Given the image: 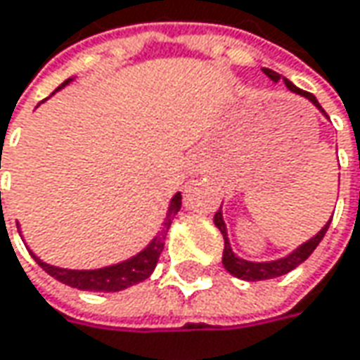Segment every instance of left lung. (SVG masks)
I'll return each instance as SVG.
<instances>
[{
  "label": "left lung",
  "mask_w": 360,
  "mask_h": 360,
  "mask_svg": "<svg viewBox=\"0 0 360 360\" xmlns=\"http://www.w3.org/2000/svg\"><path fill=\"white\" fill-rule=\"evenodd\" d=\"M263 73H265L266 77L273 81V83H277L279 79L285 81V85H287V89H289V91L301 95V97H304V99H309V101H311V103H313V105H315L316 109L327 117L325 109L319 105V101H316L315 95L307 94V91H303V89H299L295 83H291L289 79H285V77H281L279 73H277V71H273V69L263 68ZM330 221H333V217L328 219L327 223L321 227V231L315 233L309 241L301 243L297 249H292L291 253L285 255V257L273 259V261H247V259H243V257H239L237 253H233V247H231V243H229V233H227V225H225V219H223V203H221L219 211L215 213V217H213L215 227L221 231V235H223V239H225V249H223V266L229 271L233 277H237V279H243V281L275 279V277L287 275L289 271L297 269V266L301 265L303 261L309 259V255L315 251L316 245L323 241V237H325V233H327Z\"/></svg>",
  "instance_id": "obj_1"
}]
</instances>
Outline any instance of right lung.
I'll return each mask as SVG.
<instances>
[{"label": "right lung", "instance_id": "add662e5", "mask_svg": "<svg viewBox=\"0 0 360 360\" xmlns=\"http://www.w3.org/2000/svg\"><path fill=\"white\" fill-rule=\"evenodd\" d=\"M75 77H69L65 79L59 87L63 89L65 85H69ZM181 209V193L177 191L167 207V215L161 223V229L157 231V235L143 247L139 253H135L125 261H119L113 265L99 266V269H65V266H56L45 263L44 259H39L37 255L33 253L32 249L27 247V251L35 259V263L44 269L47 275H51L53 279L59 283L73 287V289H79V291H91V292H117L123 289H129L133 285L145 281L153 271H155L157 261H159V255L163 251V245H165V235H167L169 227H171V221L177 215V211ZM19 235H21V227L18 225ZM23 239V235H21ZM25 243V241H23Z\"/></svg>", "mask_w": 360, "mask_h": 360}]
</instances>
